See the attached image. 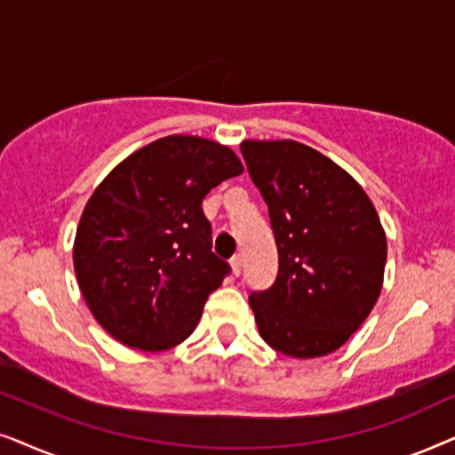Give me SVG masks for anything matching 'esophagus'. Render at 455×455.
Masks as SVG:
<instances>
[{
  "mask_svg": "<svg viewBox=\"0 0 455 455\" xmlns=\"http://www.w3.org/2000/svg\"><path fill=\"white\" fill-rule=\"evenodd\" d=\"M231 268H233V275L239 276V275H241V268H243V258H241V256H233V259H231Z\"/></svg>",
  "mask_w": 455,
  "mask_h": 455,
  "instance_id": "1",
  "label": "esophagus"
}]
</instances>
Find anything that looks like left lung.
I'll return each instance as SVG.
<instances>
[{
  "instance_id": "obj_1",
  "label": "left lung",
  "mask_w": 455,
  "mask_h": 455,
  "mask_svg": "<svg viewBox=\"0 0 455 455\" xmlns=\"http://www.w3.org/2000/svg\"><path fill=\"white\" fill-rule=\"evenodd\" d=\"M241 154L278 247L275 284L250 295L259 335L289 358L332 354L383 289L387 237L377 210L349 172L304 143L243 141Z\"/></svg>"
}]
</instances>
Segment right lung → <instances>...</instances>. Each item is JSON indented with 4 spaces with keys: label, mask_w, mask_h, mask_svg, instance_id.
<instances>
[{
    "label": "right lung",
    "mask_w": 455,
    "mask_h": 455,
    "mask_svg": "<svg viewBox=\"0 0 455 455\" xmlns=\"http://www.w3.org/2000/svg\"><path fill=\"white\" fill-rule=\"evenodd\" d=\"M241 172L227 145L171 135L124 157L97 185L72 259L91 314L116 341L164 351L191 335L231 270L212 253L202 202Z\"/></svg>",
    "instance_id": "add662e5"
}]
</instances>
